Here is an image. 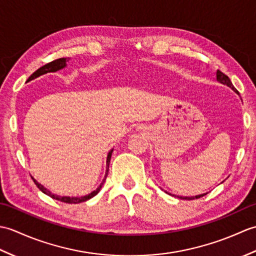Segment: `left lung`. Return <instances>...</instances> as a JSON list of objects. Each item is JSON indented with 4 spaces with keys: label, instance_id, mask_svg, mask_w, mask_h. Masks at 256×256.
Listing matches in <instances>:
<instances>
[{
    "label": "left lung",
    "instance_id": "left-lung-1",
    "mask_svg": "<svg viewBox=\"0 0 256 256\" xmlns=\"http://www.w3.org/2000/svg\"><path fill=\"white\" fill-rule=\"evenodd\" d=\"M216 80H218L220 84L228 86H229V88H231L233 91H234L236 94H238V90L234 88V86L232 84V82H231L230 78L228 77L226 74H224V72H221L220 70H218V72H216ZM166 192V194H168L167 192ZM204 194H198V196H194V197H182V196H175V194H172V196H175V197H177V198H179V199H184V200H194V199H198V198L204 197Z\"/></svg>",
    "mask_w": 256,
    "mask_h": 256
}]
</instances>
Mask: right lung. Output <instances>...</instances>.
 <instances>
[{
  "instance_id": "obj_1",
  "label": "right lung",
  "mask_w": 256,
  "mask_h": 256,
  "mask_svg": "<svg viewBox=\"0 0 256 256\" xmlns=\"http://www.w3.org/2000/svg\"><path fill=\"white\" fill-rule=\"evenodd\" d=\"M68 59H69V58H59V59H56V60H54V62H52L46 64L45 66H42V67H40V69H37L36 72L30 76V77L28 78V80H27V81H30V80H32V79H36L37 77H40V76L45 74H47V72H58V70H60V69H62V68H64V67L67 66L66 62H68ZM112 152H113V148L108 153V157H106V175H104V178H103L102 182L99 184V187H98L96 190H94V192H92L91 194L82 196V197H62V196L52 194V192H50V190H48L47 188H45L44 186H42V184H40L37 180H35L34 178H32V180H34L35 184L38 187V189L40 190L42 192H44L45 194L50 196V197H52V199H56V200L62 201V202H66V204H80V202H84V201H86V200L91 199L92 197H94V196L98 194V192H99L100 189L102 188L103 184H104L106 179L108 172V165H110Z\"/></svg>"
}]
</instances>
